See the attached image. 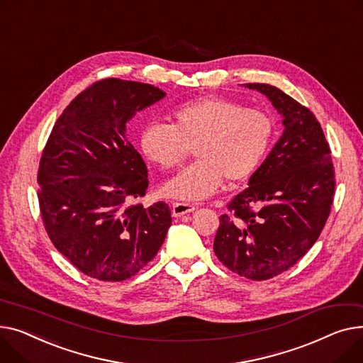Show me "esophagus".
<instances>
[{"instance_id": "esophagus-1", "label": "esophagus", "mask_w": 363, "mask_h": 363, "mask_svg": "<svg viewBox=\"0 0 363 363\" xmlns=\"http://www.w3.org/2000/svg\"><path fill=\"white\" fill-rule=\"evenodd\" d=\"M195 209H196L195 205H190V203H186V202H174L172 205L173 217H176V218L183 217L184 214H189V212H194Z\"/></svg>"}]
</instances>
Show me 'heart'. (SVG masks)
Listing matches in <instances>:
<instances>
[{
    "mask_svg": "<svg viewBox=\"0 0 363 363\" xmlns=\"http://www.w3.org/2000/svg\"><path fill=\"white\" fill-rule=\"evenodd\" d=\"M274 136L268 114L223 96H205L176 105L169 124L147 121L140 130L142 154L162 169L177 168L195 145L199 157L164 186L168 196L202 201L228 177H249L265 158Z\"/></svg>",
    "mask_w": 363,
    "mask_h": 363,
    "instance_id": "heart-1",
    "label": "heart"
}]
</instances>
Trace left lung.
I'll use <instances>...</instances> for the list:
<instances>
[{
  "instance_id": "8db88e82",
  "label": "left lung",
  "mask_w": 363,
  "mask_h": 363,
  "mask_svg": "<svg viewBox=\"0 0 363 363\" xmlns=\"http://www.w3.org/2000/svg\"><path fill=\"white\" fill-rule=\"evenodd\" d=\"M243 86L271 101L284 132L220 217L214 252L230 271L262 281L291 268L318 240L335 177L330 145L309 108L271 84Z\"/></svg>"
}]
</instances>
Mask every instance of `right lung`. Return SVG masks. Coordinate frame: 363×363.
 <instances>
[{
  "label": "right lung",
  "mask_w": 363,
  "mask_h": 363,
  "mask_svg": "<svg viewBox=\"0 0 363 363\" xmlns=\"http://www.w3.org/2000/svg\"><path fill=\"white\" fill-rule=\"evenodd\" d=\"M157 86L102 79L55 121L38 169L42 221L57 250L99 281H123L158 253L172 225L165 202L143 208L147 169L125 124L162 99Z\"/></svg>",
  "instance_id": "add662e5"
}]
</instances>
